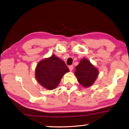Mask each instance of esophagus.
I'll use <instances>...</instances> for the list:
<instances>
[{
  "label": "esophagus",
  "instance_id": "esophagus-1",
  "mask_svg": "<svg viewBox=\"0 0 129 129\" xmlns=\"http://www.w3.org/2000/svg\"><path fill=\"white\" fill-rule=\"evenodd\" d=\"M73 65H71V66H69V70L71 71H73Z\"/></svg>",
  "mask_w": 129,
  "mask_h": 129
}]
</instances>
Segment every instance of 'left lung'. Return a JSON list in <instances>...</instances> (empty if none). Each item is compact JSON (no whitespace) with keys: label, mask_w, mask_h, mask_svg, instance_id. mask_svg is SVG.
<instances>
[{"label":"left lung","mask_w":129,"mask_h":129,"mask_svg":"<svg viewBox=\"0 0 129 129\" xmlns=\"http://www.w3.org/2000/svg\"><path fill=\"white\" fill-rule=\"evenodd\" d=\"M75 75L79 82L85 88L91 86L96 81L99 71L87 58L81 59L75 67Z\"/></svg>","instance_id":"8db88e82"}]
</instances>
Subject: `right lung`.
Listing matches in <instances>:
<instances>
[{
  "label": "right lung",
  "instance_id": "right-lung-1",
  "mask_svg": "<svg viewBox=\"0 0 129 129\" xmlns=\"http://www.w3.org/2000/svg\"><path fill=\"white\" fill-rule=\"evenodd\" d=\"M69 72V69L64 62L53 55L39 62L35 75L39 83L50 90L58 86L62 77Z\"/></svg>",
  "mask_w": 129,
  "mask_h": 129
}]
</instances>
